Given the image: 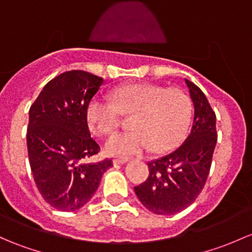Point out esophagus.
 I'll use <instances>...</instances> for the list:
<instances>
[{"label": "esophagus", "mask_w": 252, "mask_h": 252, "mask_svg": "<svg viewBox=\"0 0 252 252\" xmlns=\"http://www.w3.org/2000/svg\"><path fill=\"white\" fill-rule=\"evenodd\" d=\"M126 161H128L126 158H116V159H113V163L115 164H123L126 163Z\"/></svg>", "instance_id": "1"}]
</instances>
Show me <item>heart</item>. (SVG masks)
Segmentation results:
<instances>
[{
	"mask_svg": "<svg viewBox=\"0 0 252 252\" xmlns=\"http://www.w3.org/2000/svg\"><path fill=\"white\" fill-rule=\"evenodd\" d=\"M111 100L94 97L87 106V123L93 133L108 135L117 129L119 112L133 113L130 131L115 134L105 144L112 156H133L152 148L165 152L185 137L192 118L189 95L174 88L133 83L117 88Z\"/></svg>",
	"mask_w": 252,
	"mask_h": 252,
	"instance_id": "obj_1",
	"label": "heart"
}]
</instances>
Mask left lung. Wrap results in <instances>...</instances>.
Returning a JSON list of instances; mask_svg holds the SVG:
<instances>
[{
    "label": "left lung",
    "mask_w": 252,
    "mask_h": 252,
    "mask_svg": "<svg viewBox=\"0 0 252 252\" xmlns=\"http://www.w3.org/2000/svg\"><path fill=\"white\" fill-rule=\"evenodd\" d=\"M194 105L192 129L174 152L148 161L146 181L134 187L145 208L157 215H173L190 205L202 192L217 141L216 115L199 87L185 79Z\"/></svg>",
    "instance_id": "8db88e82"
}]
</instances>
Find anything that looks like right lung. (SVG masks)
Here are the masks:
<instances>
[{
    "instance_id": "right-lung-1",
    "label": "right lung",
    "mask_w": 252,
    "mask_h": 252,
    "mask_svg": "<svg viewBox=\"0 0 252 252\" xmlns=\"http://www.w3.org/2000/svg\"><path fill=\"white\" fill-rule=\"evenodd\" d=\"M104 79L82 70L63 72L44 86L29 111V161L49 205L75 211L91 200L112 159L88 163L100 146L91 136L87 106Z\"/></svg>"
}]
</instances>
